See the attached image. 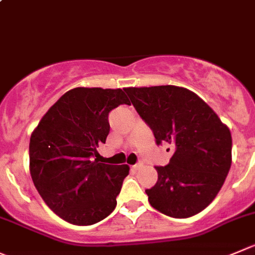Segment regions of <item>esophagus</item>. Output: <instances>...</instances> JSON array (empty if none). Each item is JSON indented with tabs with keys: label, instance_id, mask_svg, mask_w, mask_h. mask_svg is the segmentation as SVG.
<instances>
[{
	"label": "esophagus",
	"instance_id": "34e87169",
	"mask_svg": "<svg viewBox=\"0 0 255 255\" xmlns=\"http://www.w3.org/2000/svg\"><path fill=\"white\" fill-rule=\"evenodd\" d=\"M141 166H142V162H137V164H135V165L131 166V169H132V170H139Z\"/></svg>",
	"mask_w": 255,
	"mask_h": 255
}]
</instances>
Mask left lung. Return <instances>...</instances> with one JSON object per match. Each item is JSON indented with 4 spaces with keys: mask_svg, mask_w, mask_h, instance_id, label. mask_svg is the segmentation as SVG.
I'll use <instances>...</instances> for the list:
<instances>
[{
    "mask_svg": "<svg viewBox=\"0 0 255 255\" xmlns=\"http://www.w3.org/2000/svg\"><path fill=\"white\" fill-rule=\"evenodd\" d=\"M124 90L152 130L156 144L166 141L173 146L168 165L155 166L156 184L145 190L150 205L171 218H189L204 210L232 165L229 128L204 100L184 87Z\"/></svg>",
    "mask_w": 255,
    "mask_h": 255,
    "instance_id": "1",
    "label": "left lung"
}]
</instances>
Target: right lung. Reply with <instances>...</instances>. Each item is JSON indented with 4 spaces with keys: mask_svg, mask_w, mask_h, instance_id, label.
Instances as JSON below:
<instances>
[{
    "mask_svg": "<svg viewBox=\"0 0 255 255\" xmlns=\"http://www.w3.org/2000/svg\"><path fill=\"white\" fill-rule=\"evenodd\" d=\"M130 101L121 89L75 87L42 116L30 139V173L43 202L66 222L93 225L116 207L128 165L94 156L106 141L109 113Z\"/></svg>",
    "mask_w": 255,
    "mask_h": 255,
    "instance_id": "1",
    "label": "right lung"
}]
</instances>
